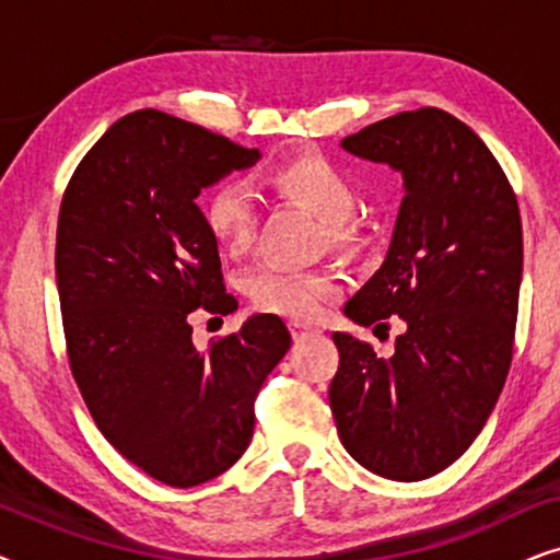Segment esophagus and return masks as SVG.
<instances>
[{"instance_id":"34e87169","label":"esophagus","mask_w":560,"mask_h":560,"mask_svg":"<svg viewBox=\"0 0 560 560\" xmlns=\"http://www.w3.org/2000/svg\"><path fill=\"white\" fill-rule=\"evenodd\" d=\"M288 328H290V334H293V339H295V341H303V339H308L311 334H316V331H313L311 326L298 324V320H290Z\"/></svg>"}]
</instances>
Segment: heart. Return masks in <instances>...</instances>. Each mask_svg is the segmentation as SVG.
Wrapping results in <instances>:
<instances>
[{"instance_id": "obj_1", "label": "heart", "mask_w": 560, "mask_h": 560, "mask_svg": "<svg viewBox=\"0 0 560 560\" xmlns=\"http://www.w3.org/2000/svg\"><path fill=\"white\" fill-rule=\"evenodd\" d=\"M267 183L320 221V240L328 249L343 252L354 247L359 240L354 221L359 194L354 180L331 160L318 155L293 158L275 167ZM203 219L221 249L242 255L257 232L255 196L242 180H224L211 190ZM242 288L257 311L293 320H313L328 298L336 295L339 280L328 270H288L259 262L244 275Z\"/></svg>"}]
</instances>
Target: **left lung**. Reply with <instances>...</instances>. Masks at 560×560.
<instances>
[{
	"label": "left lung",
	"instance_id": "1",
	"mask_svg": "<svg viewBox=\"0 0 560 560\" xmlns=\"http://www.w3.org/2000/svg\"><path fill=\"white\" fill-rule=\"evenodd\" d=\"M341 148L405 180L385 262L343 313L374 331L400 316L405 334L385 359L336 331L328 402L351 458L420 481L471 446L508 380L523 278L517 198L477 132L435 106L374 121Z\"/></svg>",
	"mask_w": 560,
	"mask_h": 560
}]
</instances>
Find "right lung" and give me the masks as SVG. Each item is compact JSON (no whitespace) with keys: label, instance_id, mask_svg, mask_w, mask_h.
<instances>
[{"label":"right lung","instance_id":"add662e5","mask_svg":"<svg viewBox=\"0 0 560 560\" xmlns=\"http://www.w3.org/2000/svg\"><path fill=\"white\" fill-rule=\"evenodd\" d=\"M257 148L158 109L106 129L68 180L56 280L73 380L104 439L152 479L196 487L252 441L255 397L290 349L272 313L194 347L188 318L236 311L196 198Z\"/></svg>","mask_w":560,"mask_h":560}]
</instances>
